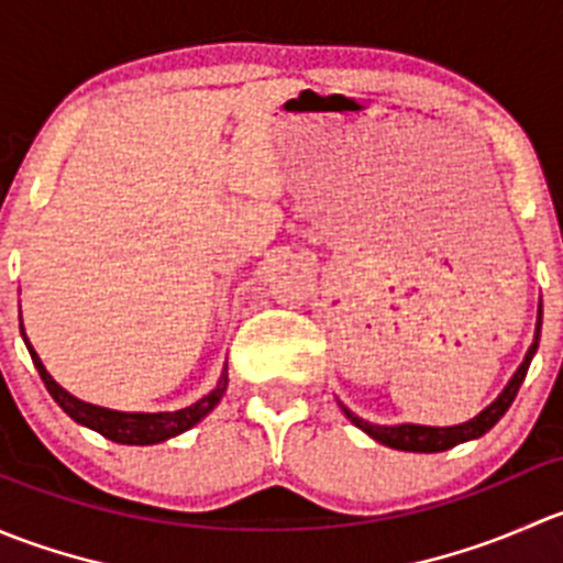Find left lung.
Segmentation results:
<instances>
[{
  "mask_svg": "<svg viewBox=\"0 0 563 563\" xmlns=\"http://www.w3.org/2000/svg\"><path fill=\"white\" fill-rule=\"evenodd\" d=\"M539 329H542V308H539L537 332H533L531 349L526 351V360L520 362V367L515 371V376L509 378V384L504 387L501 395H498L496 400L485 408V411H479L474 419H468V422H463V424H452V428H428V424H373V422H365L362 417H356L354 411H349L343 402H340V408H343V413L356 424V428L365 430L371 439H376L378 444H384V446H391V450H402V452L452 450V446L463 444V441L485 435L487 430H490L493 424H496L498 419L507 413V408L512 406L515 395H518L520 384H523L528 365H531L533 354H537V349H539Z\"/></svg>",
  "mask_w": 563,
  "mask_h": 563,
  "instance_id": "1",
  "label": "left lung"
}]
</instances>
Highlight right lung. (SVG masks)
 <instances>
[{
  "label": "right lung",
  "instance_id": "obj_1",
  "mask_svg": "<svg viewBox=\"0 0 563 563\" xmlns=\"http://www.w3.org/2000/svg\"><path fill=\"white\" fill-rule=\"evenodd\" d=\"M21 338H24L26 349H30L32 362H35L40 378H43L48 395L59 402L62 411L73 419V422L84 424V428L95 430V433L106 435L108 441H117V444H133V446H146V444H161V441L174 439V435L185 433L192 424L201 422L209 411L220 402V397L225 395L229 387V373L223 371L218 387L209 395H203L201 400H196L192 406L179 408V411H161V413H130V411H111V408L92 406V402H84L78 397H73L70 391L62 389L59 384L51 378V373L45 371L43 362H40L37 351L32 349L30 338L24 332V323H21Z\"/></svg>",
  "mask_w": 563,
  "mask_h": 563
}]
</instances>
